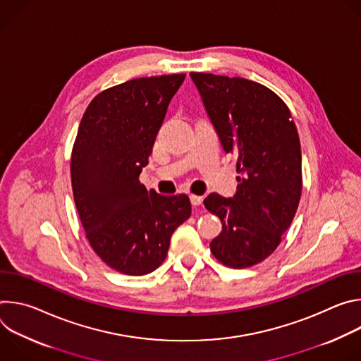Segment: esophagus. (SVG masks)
I'll return each instance as SVG.
<instances>
[{"mask_svg": "<svg viewBox=\"0 0 361 361\" xmlns=\"http://www.w3.org/2000/svg\"><path fill=\"white\" fill-rule=\"evenodd\" d=\"M190 200H191V204L194 205V207H198V205L202 204V197L201 195H190Z\"/></svg>", "mask_w": 361, "mask_h": 361, "instance_id": "1", "label": "esophagus"}]
</instances>
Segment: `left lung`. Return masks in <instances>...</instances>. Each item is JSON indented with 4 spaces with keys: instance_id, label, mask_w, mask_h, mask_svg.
<instances>
[{
    "instance_id": "1",
    "label": "left lung",
    "mask_w": 361,
    "mask_h": 361,
    "mask_svg": "<svg viewBox=\"0 0 361 361\" xmlns=\"http://www.w3.org/2000/svg\"><path fill=\"white\" fill-rule=\"evenodd\" d=\"M227 154L237 160V192H212L204 205L221 220L212 241L216 259L231 269L266 260L297 212L301 148L286 102L270 88L241 77L190 73Z\"/></svg>"
}]
</instances>
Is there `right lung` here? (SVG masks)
<instances>
[{"mask_svg": "<svg viewBox=\"0 0 361 361\" xmlns=\"http://www.w3.org/2000/svg\"><path fill=\"white\" fill-rule=\"evenodd\" d=\"M185 74L110 87L88 104L73 145L71 184L85 237L113 270L144 276L166 260L176 228L191 216L188 195L140 183L171 98Z\"/></svg>", "mask_w": 361, "mask_h": 361, "instance_id": "add662e5", "label": "right lung"}]
</instances>
